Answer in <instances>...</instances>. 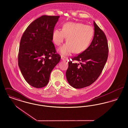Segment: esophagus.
<instances>
[{"mask_svg":"<svg viewBox=\"0 0 128 128\" xmlns=\"http://www.w3.org/2000/svg\"><path fill=\"white\" fill-rule=\"evenodd\" d=\"M61 59L62 60H64V61H65V60H67V58H66L65 57H64V56H61Z\"/></svg>","mask_w":128,"mask_h":128,"instance_id":"1","label":"esophagus"}]
</instances>
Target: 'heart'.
I'll use <instances>...</instances> for the list:
<instances>
[{
	"label": "heart",
	"mask_w": 128,
	"mask_h": 128,
	"mask_svg": "<svg viewBox=\"0 0 128 128\" xmlns=\"http://www.w3.org/2000/svg\"><path fill=\"white\" fill-rule=\"evenodd\" d=\"M94 36L91 26L79 22H68L62 26V30L56 29L53 32L52 41L56 45L60 46L67 37V43L58 49L63 56H69L73 52L80 53L88 47Z\"/></svg>",
	"instance_id": "b5f03b06"
}]
</instances>
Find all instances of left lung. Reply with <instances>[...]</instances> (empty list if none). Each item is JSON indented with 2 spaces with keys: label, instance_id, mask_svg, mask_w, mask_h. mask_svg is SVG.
Returning a JSON list of instances; mask_svg holds the SVG:
<instances>
[{
  "label": "left lung",
  "instance_id": "left-lung-1",
  "mask_svg": "<svg viewBox=\"0 0 128 128\" xmlns=\"http://www.w3.org/2000/svg\"><path fill=\"white\" fill-rule=\"evenodd\" d=\"M94 36L91 44L72 59L79 62L80 64L68 62L66 78L70 85L74 88H82L94 83L102 72L108 60V47L106 37L94 21Z\"/></svg>",
  "mask_w": 128,
  "mask_h": 128
}]
</instances>
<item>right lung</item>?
Masks as SVG:
<instances>
[{"mask_svg":"<svg viewBox=\"0 0 128 128\" xmlns=\"http://www.w3.org/2000/svg\"><path fill=\"white\" fill-rule=\"evenodd\" d=\"M59 18L42 16L28 26L22 37L18 67L25 80L35 88L48 84L50 73L60 60L52 42V33Z\"/></svg>","mask_w":128,"mask_h":128,"instance_id":"obj_1","label":"right lung"}]
</instances>
